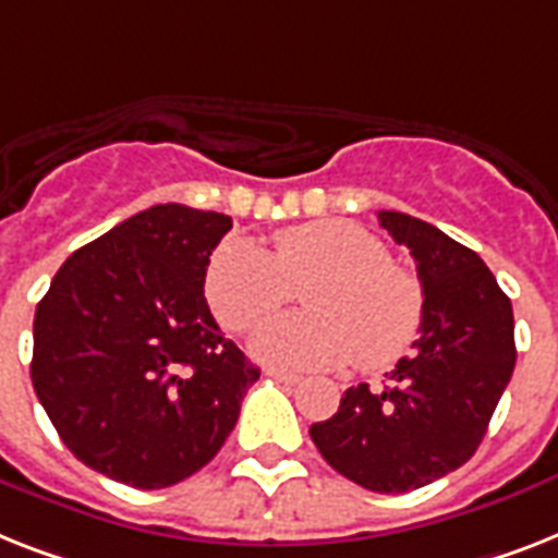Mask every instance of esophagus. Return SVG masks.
I'll return each instance as SVG.
<instances>
[{
	"label": "esophagus",
	"instance_id": "esophagus-1",
	"mask_svg": "<svg viewBox=\"0 0 558 558\" xmlns=\"http://www.w3.org/2000/svg\"><path fill=\"white\" fill-rule=\"evenodd\" d=\"M266 375H271V378H275V381H280V384H289V387L301 384V375L287 373V369H266Z\"/></svg>",
	"mask_w": 558,
	"mask_h": 558
}]
</instances>
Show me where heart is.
Returning a JSON list of instances; mask_svg holds the SVG:
<instances>
[{
    "label": "heart",
    "mask_w": 558,
    "mask_h": 558,
    "mask_svg": "<svg viewBox=\"0 0 558 558\" xmlns=\"http://www.w3.org/2000/svg\"><path fill=\"white\" fill-rule=\"evenodd\" d=\"M303 289L306 315L257 329L252 352L280 369L366 373L410 352L424 324V287L389 260L381 240L350 220H318L275 234V252L246 238L226 240L206 266V301L229 332H248Z\"/></svg>",
    "instance_id": "b5f03b06"
}]
</instances>
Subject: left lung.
Returning a JSON list of instances; mask_svg holds the SVG:
<instances>
[{"mask_svg":"<svg viewBox=\"0 0 558 558\" xmlns=\"http://www.w3.org/2000/svg\"><path fill=\"white\" fill-rule=\"evenodd\" d=\"M378 223L410 248L424 324L381 389L357 384L310 436L329 468L375 493H410L478 450L515 366L513 306L473 248L401 211Z\"/></svg>","mask_w":558,"mask_h":558,"instance_id":"obj_1","label":"left lung"}]
</instances>
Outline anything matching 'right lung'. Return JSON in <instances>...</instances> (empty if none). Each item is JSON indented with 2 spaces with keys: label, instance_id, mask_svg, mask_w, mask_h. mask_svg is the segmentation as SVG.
I'll use <instances>...</instances> for the list:
<instances>
[{
  "label": "right lung",
  "instance_id": "obj_1",
  "mask_svg": "<svg viewBox=\"0 0 558 558\" xmlns=\"http://www.w3.org/2000/svg\"><path fill=\"white\" fill-rule=\"evenodd\" d=\"M232 217L162 203L76 248L34 315L31 381L90 470L160 490L215 459L260 369L203 298Z\"/></svg>",
  "mask_w": 558,
  "mask_h": 558
}]
</instances>
